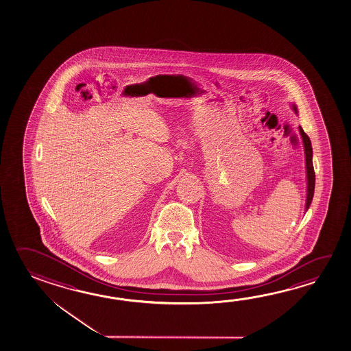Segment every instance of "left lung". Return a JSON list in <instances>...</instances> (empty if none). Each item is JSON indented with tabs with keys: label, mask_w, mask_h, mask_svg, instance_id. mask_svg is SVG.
<instances>
[{
	"label": "left lung",
	"mask_w": 351,
	"mask_h": 351,
	"mask_svg": "<svg viewBox=\"0 0 351 351\" xmlns=\"http://www.w3.org/2000/svg\"><path fill=\"white\" fill-rule=\"evenodd\" d=\"M292 109L295 113L298 114V107L296 104H291ZM298 131H300V135L302 138L303 149H304V162H306V179H307V194H306V206H304V213H307L309 206H311V202L313 199V194H315V169H313V151H312V145H311V140L309 137L306 135V132L303 131L301 126H298Z\"/></svg>",
	"instance_id": "left-lung-1"
}]
</instances>
